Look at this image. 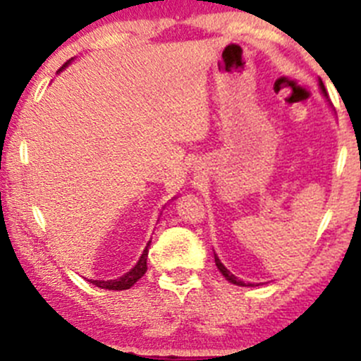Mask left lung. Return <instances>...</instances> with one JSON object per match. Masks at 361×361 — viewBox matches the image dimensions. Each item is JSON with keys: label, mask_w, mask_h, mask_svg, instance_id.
<instances>
[{"label": "left lung", "mask_w": 361, "mask_h": 361, "mask_svg": "<svg viewBox=\"0 0 361 361\" xmlns=\"http://www.w3.org/2000/svg\"><path fill=\"white\" fill-rule=\"evenodd\" d=\"M319 85H322V89H323V94H325V96H326L325 85H323L322 82H319ZM214 262H216V267L220 269V272H221V274L225 276V278L228 279V281H231V283H234V285H239V286H251V285H245V283H243L241 279H238V278H235L234 274H231V271H227V269H225V265L221 264V262H220V258H218L216 255H214Z\"/></svg>", "instance_id": "obj_1"}]
</instances>
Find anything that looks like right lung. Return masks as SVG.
I'll list each match as a JSON object with an SVG mask.
<instances>
[{
  "instance_id": "obj_1",
  "label": "right lung",
  "mask_w": 361,
  "mask_h": 361,
  "mask_svg": "<svg viewBox=\"0 0 361 361\" xmlns=\"http://www.w3.org/2000/svg\"><path fill=\"white\" fill-rule=\"evenodd\" d=\"M68 64V63H66ZM150 246V245H148ZM148 246L145 248L143 255H141L140 262L134 265V269H130L126 276L118 279H113V281H92V285L99 286L104 290H127L134 285L140 278H143V274L147 272V257H148Z\"/></svg>"
}]
</instances>
